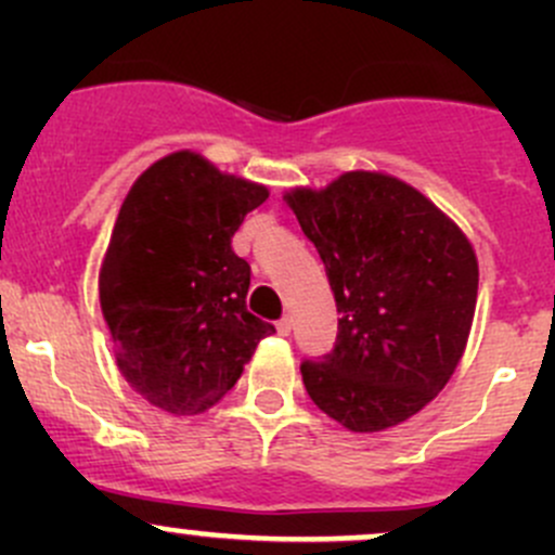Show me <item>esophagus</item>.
Segmentation results:
<instances>
[{
	"label": "esophagus",
	"mask_w": 555,
	"mask_h": 555,
	"mask_svg": "<svg viewBox=\"0 0 555 555\" xmlns=\"http://www.w3.org/2000/svg\"><path fill=\"white\" fill-rule=\"evenodd\" d=\"M276 330H279V335H289V333H293V317H282V319H279Z\"/></svg>",
	"instance_id": "34e87169"
}]
</instances>
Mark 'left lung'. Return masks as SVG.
Returning a JSON list of instances; mask_svg holds the SVG:
<instances>
[{"label":"left lung","instance_id":"left-lung-1","mask_svg":"<svg viewBox=\"0 0 555 555\" xmlns=\"http://www.w3.org/2000/svg\"><path fill=\"white\" fill-rule=\"evenodd\" d=\"M317 246L338 306V338L304 360L306 391L351 433H382L449 384L478 300V260L456 222L416 188L346 171L284 195Z\"/></svg>","mask_w":555,"mask_h":555}]
</instances>
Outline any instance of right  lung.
Returning <instances> with one entry per match:
<instances>
[{
	"instance_id": "right-lung-1",
	"label": "right lung",
	"mask_w": 555,
	"mask_h": 555,
	"mask_svg": "<svg viewBox=\"0 0 555 555\" xmlns=\"http://www.w3.org/2000/svg\"><path fill=\"white\" fill-rule=\"evenodd\" d=\"M268 188L179 150L128 190L99 273L126 382L173 416H193L242 378L276 327L246 311L249 262L231 238Z\"/></svg>"
}]
</instances>
